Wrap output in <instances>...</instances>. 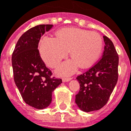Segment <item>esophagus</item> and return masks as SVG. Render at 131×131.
I'll list each match as a JSON object with an SVG mask.
<instances>
[{"mask_svg":"<svg viewBox=\"0 0 131 131\" xmlns=\"http://www.w3.org/2000/svg\"><path fill=\"white\" fill-rule=\"evenodd\" d=\"M71 77H64V78H63L62 80H63V82H68V81L71 80Z\"/></svg>","mask_w":131,"mask_h":131,"instance_id":"1","label":"esophagus"}]
</instances>
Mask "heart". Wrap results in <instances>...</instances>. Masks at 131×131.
<instances>
[{
  "label": "heart",
  "mask_w": 131,
  "mask_h": 131,
  "mask_svg": "<svg viewBox=\"0 0 131 131\" xmlns=\"http://www.w3.org/2000/svg\"><path fill=\"white\" fill-rule=\"evenodd\" d=\"M102 48V39L98 33L78 28L61 29L57 38L43 37L39 45L42 60L51 68H56L71 49L74 58L62 63L58 69L60 74H71L79 63L83 68L91 65L99 57Z\"/></svg>",
  "instance_id": "1"
}]
</instances>
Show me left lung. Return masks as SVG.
<instances>
[{"label": "left lung", "mask_w": 131, "mask_h": 131, "mask_svg": "<svg viewBox=\"0 0 131 131\" xmlns=\"http://www.w3.org/2000/svg\"><path fill=\"white\" fill-rule=\"evenodd\" d=\"M102 57L87 71L77 77L80 91L75 102L85 112L97 111L107 103L118 78L119 57L113 42L104 36Z\"/></svg>", "instance_id": "left-lung-1"}]
</instances>
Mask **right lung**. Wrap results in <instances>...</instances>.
I'll return each instance as SVG.
<instances>
[{
  "label": "right lung",
  "instance_id": "right-lung-1",
  "mask_svg": "<svg viewBox=\"0 0 131 131\" xmlns=\"http://www.w3.org/2000/svg\"><path fill=\"white\" fill-rule=\"evenodd\" d=\"M52 27V24H41L27 30L20 37L12 54L15 83L24 101L38 109L49 106L52 93L62 82L53 77L38 49L41 37Z\"/></svg>",
  "mask_w": 131,
  "mask_h": 131
}]
</instances>
